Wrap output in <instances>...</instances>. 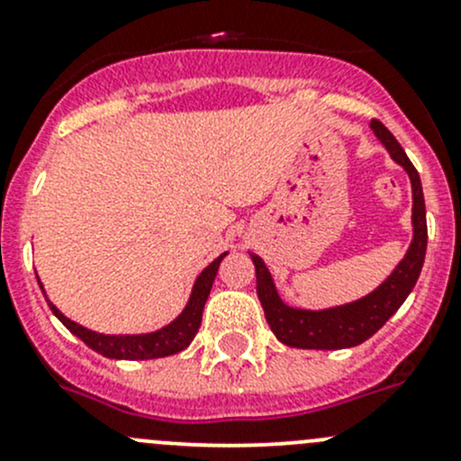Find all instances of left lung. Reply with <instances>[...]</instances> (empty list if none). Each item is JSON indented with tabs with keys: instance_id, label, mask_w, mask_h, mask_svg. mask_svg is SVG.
Listing matches in <instances>:
<instances>
[{
	"instance_id": "1",
	"label": "left lung",
	"mask_w": 461,
	"mask_h": 461,
	"mask_svg": "<svg viewBox=\"0 0 461 461\" xmlns=\"http://www.w3.org/2000/svg\"><path fill=\"white\" fill-rule=\"evenodd\" d=\"M370 129L376 140L384 144L394 162L402 167L411 178L412 189V240L408 245L403 258L394 265L393 272L361 299L350 303L332 305V308L308 310L287 305L278 296L274 278L269 274L265 260L258 254L249 252L257 267V292L258 301L265 310L269 328L276 334L281 343L290 348H303V350H343V348H355L370 339L381 325L385 323L399 308L408 294L415 287L420 278L421 267L426 258V243H429V230H426V204L424 192H421V180L412 162L408 160L406 151L397 138L379 122L373 120Z\"/></svg>"
}]
</instances>
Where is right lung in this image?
I'll use <instances>...</instances> for the list:
<instances>
[{
	"mask_svg": "<svg viewBox=\"0 0 461 461\" xmlns=\"http://www.w3.org/2000/svg\"><path fill=\"white\" fill-rule=\"evenodd\" d=\"M230 252H222L221 257H216L207 267L203 269L196 276L192 287V294H189L187 305L183 308V312L178 314L171 323L162 325L160 330H153V332H142V334H102L95 330H88L85 325L76 323L68 317H64L58 308L53 305V301L46 296L44 285L40 283L41 292L46 296V303H49L50 312L55 314L67 330H71L77 339L86 343L91 350H95L97 355L106 357V359H124V361H144V359H160V357L176 355V352L185 350L189 343L196 337L198 328H201L203 321V308L207 303V296L212 292L213 278L218 274V265Z\"/></svg>",
	"mask_w": 461,
	"mask_h": 461,
	"instance_id": "1",
	"label": "right lung"
}]
</instances>
